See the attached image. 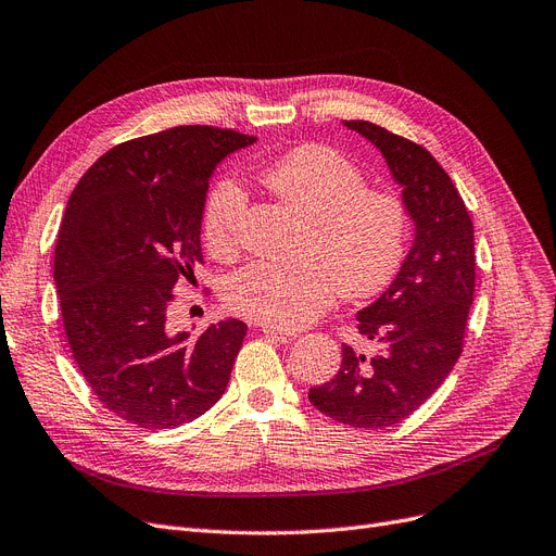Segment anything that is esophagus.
I'll return each mask as SVG.
<instances>
[{"label":"esophagus","instance_id":"esophagus-1","mask_svg":"<svg viewBox=\"0 0 556 556\" xmlns=\"http://www.w3.org/2000/svg\"><path fill=\"white\" fill-rule=\"evenodd\" d=\"M261 332H263L267 339H275V341H279V343H291V341L298 339L295 332H283V330H277V327H263Z\"/></svg>","mask_w":556,"mask_h":556}]
</instances>
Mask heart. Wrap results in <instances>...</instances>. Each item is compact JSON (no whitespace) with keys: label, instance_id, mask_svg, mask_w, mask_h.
Instances as JSON below:
<instances>
[{"label":"heart","instance_id":"obj_1","mask_svg":"<svg viewBox=\"0 0 556 556\" xmlns=\"http://www.w3.org/2000/svg\"><path fill=\"white\" fill-rule=\"evenodd\" d=\"M267 190L306 219L295 263L252 261L224 281L231 314L277 330L312 323L345 298H368L392 281L407 254L409 213L392 190H371L359 164L325 143H304L261 172ZM244 192L219 178L203 205V240L217 258L238 250Z\"/></svg>","mask_w":556,"mask_h":556}]
</instances>
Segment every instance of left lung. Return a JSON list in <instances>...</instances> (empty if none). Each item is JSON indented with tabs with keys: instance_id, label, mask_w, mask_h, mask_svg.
I'll return each mask as SVG.
<instances>
[{
	"instance_id": "left-lung-1",
	"label": "left lung",
	"mask_w": 556,
	"mask_h": 556,
	"mask_svg": "<svg viewBox=\"0 0 556 556\" xmlns=\"http://www.w3.org/2000/svg\"><path fill=\"white\" fill-rule=\"evenodd\" d=\"M380 149L415 219V244L392 286L357 314L368 348H341L337 376L312 387L323 415L387 428L419 409L456 366L475 302V226L440 162L419 143L368 121H343Z\"/></svg>"
}]
</instances>
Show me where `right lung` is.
Wrapping results in <instances>:
<instances>
[{
  "label": "right lung",
  "instance_id": "obj_1",
  "mask_svg": "<svg viewBox=\"0 0 556 556\" xmlns=\"http://www.w3.org/2000/svg\"><path fill=\"white\" fill-rule=\"evenodd\" d=\"M256 137L176 126L100 155L68 199L54 281L75 364L96 399L137 428L190 424L231 378L247 325L172 334L178 283L194 281L205 192L217 164Z\"/></svg>",
  "mask_w": 556,
  "mask_h": 556
}]
</instances>
